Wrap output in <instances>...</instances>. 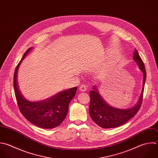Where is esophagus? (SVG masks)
Listing matches in <instances>:
<instances>
[{
    "label": "esophagus",
    "instance_id": "34e87169",
    "mask_svg": "<svg viewBox=\"0 0 158 158\" xmlns=\"http://www.w3.org/2000/svg\"><path fill=\"white\" fill-rule=\"evenodd\" d=\"M86 90H87V86L84 84H82L79 87V90L81 92H85L86 91Z\"/></svg>",
    "mask_w": 158,
    "mask_h": 158
}]
</instances>
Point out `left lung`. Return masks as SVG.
<instances>
[{
    "mask_svg": "<svg viewBox=\"0 0 158 158\" xmlns=\"http://www.w3.org/2000/svg\"><path fill=\"white\" fill-rule=\"evenodd\" d=\"M133 59L143 74L142 92L137 103L134 106L126 109L115 108L111 106L103 99L96 85H94L93 90L90 91V116L92 120L102 128H114L124 124L137 114L141 106L147 76L146 71L144 63L136 49L134 52Z\"/></svg>",
    "mask_w": 158,
    "mask_h": 158,
    "instance_id": "1",
    "label": "left lung"
}]
</instances>
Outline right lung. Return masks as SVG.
<instances>
[{
    "instance_id": "right-lung-1",
    "label": "right lung",
    "mask_w": 158,
    "mask_h": 158,
    "mask_svg": "<svg viewBox=\"0 0 158 158\" xmlns=\"http://www.w3.org/2000/svg\"><path fill=\"white\" fill-rule=\"evenodd\" d=\"M33 48H29L16 67L13 77V87L19 109L24 117L34 125L43 129H53L58 126L65 119L69 104L76 94L77 87L60 92L42 101L31 102L19 92L17 82L18 68L25 56Z\"/></svg>"
}]
</instances>
